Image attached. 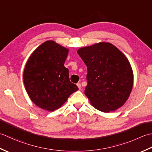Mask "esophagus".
<instances>
[{
    "instance_id": "obj_1",
    "label": "esophagus",
    "mask_w": 152,
    "mask_h": 152,
    "mask_svg": "<svg viewBox=\"0 0 152 152\" xmlns=\"http://www.w3.org/2000/svg\"><path fill=\"white\" fill-rule=\"evenodd\" d=\"M77 86H78L79 89H81V85H80V83H77Z\"/></svg>"
}]
</instances>
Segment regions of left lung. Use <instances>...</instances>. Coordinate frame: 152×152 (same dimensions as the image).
I'll return each mask as SVG.
<instances>
[{"label":"left lung","instance_id":"8db88e82","mask_svg":"<svg viewBox=\"0 0 152 152\" xmlns=\"http://www.w3.org/2000/svg\"><path fill=\"white\" fill-rule=\"evenodd\" d=\"M77 53L87 67L85 94L96 109L113 111L128 100L133 86V72L123 52L110 42L79 48Z\"/></svg>","mask_w":152,"mask_h":152}]
</instances>
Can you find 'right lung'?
<instances>
[{"mask_svg": "<svg viewBox=\"0 0 152 152\" xmlns=\"http://www.w3.org/2000/svg\"><path fill=\"white\" fill-rule=\"evenodd\" d=\"M69 50L53 41L43 42L33 51L23 72V83L31 100L48 111L58 110L78 91L71 83L64 63Z\"/></svg>", "mask_w": 152, "mask_h": 152, "instance_id": "obj_1", "label": "right lung"}]
</instances>
